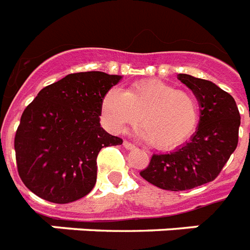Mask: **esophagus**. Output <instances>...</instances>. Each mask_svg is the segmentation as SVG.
Masks as SVG:
<instances>
[{"mask_svg": "<svg viewBox=\"0 0 250 250\" xmlns=\"http://www.w3.org/2000/svg\"><path fill=\"white\" fill-rule=\"evenodd\" d=\"M123 146H125V148L127 149V150H131V149H135V145L131 144L129 141H125V143H123Z\"/></svg>", "mask_w": 250, "mask_h": 250, "instance_id": "obj_1", "label": "esophagus"}]
</instances>
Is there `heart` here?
I'll use <instances>...</instances> for the list:
<instances>
[{
  "mask_svg": "<svg viewBox=\"0 0 250 250\" xmlns=\"http://www.w3.org/2000/svg\"><path fill=\"white\" fill-rule=\"evenodd\" d=\"M102 117L113 132L139 121L141 137L152 148L167 150L189 139L200 119L193 94L161 80H143L127 89L107 90L101 102Z\"/></svg>",
  "mask_w": 250,
  "mask_h": 250,
  "instance_id": "1",
  "label": "heart"
}]
</instances>
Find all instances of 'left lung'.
<instances>
[{"label":"left lung","instance_id":"1","mask_svg":"<svg viewBox=\"0 0 250 250\" xmlns=\"http://www.w3.org/2000/svg\"><path fill=\"white\" fill-rule=\"evenodd\" d=\"M197 98L200 121L190 140L167 154H153L140 175L166 190H187L213 182L239 141L240 113L229 93L209 80L179 74Z\"/></svg>","mask_w":250,"mask_h":250}]
</instances>
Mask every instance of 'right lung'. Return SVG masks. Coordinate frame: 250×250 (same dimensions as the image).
I'll return each instance as SVG.
<instances>
[{
    "instance_id": "1",
    "label": "right lung",
    "mask_w": 250,
    "mask_h": 250,
    "mask_svg": "<svg viewBox=\"0 0 250 250\" xmlns=\"http://www.w3.org/2000/svg\"><path fill=\"white\" fill-rule=\"evenodd\" d=\"M121 80L101 71L70 74L25 107L14 148L19 176L31 192L68 204L93 189L100 150L123 143L100 125L102 98Z\"/></svg>"
}]
</instances>
